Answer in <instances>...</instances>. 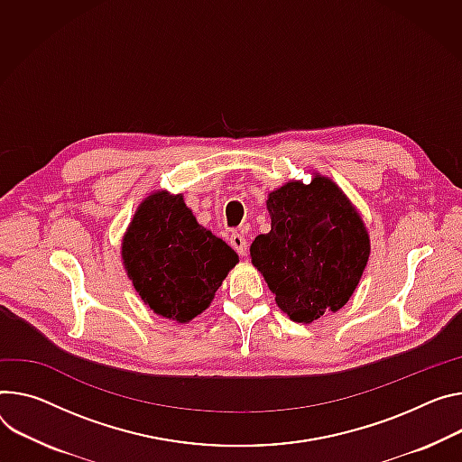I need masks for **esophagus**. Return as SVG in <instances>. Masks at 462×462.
Wrapping results in <instances>:
<instances>
[{
    "label": "esophagus",
    "instance_id": "esophagus-1",
    "mask_svg": "<svg viewBox=\"0 0 462 462\" xmlns=\"http://www.w3.org/2000/svg\"><path fill=\"white\" fill-rule=\"evenodd\" d=\"M230 245H232V248L236 250V253H237L241 258H245V256H246V253H248V245H246V239H245V236H243V234L234 232V234L230 236Z\"/></svg>",
    "mask_w": 462,
    "mask_h": 462
}]
</instances>
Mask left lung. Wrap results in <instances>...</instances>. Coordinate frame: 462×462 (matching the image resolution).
Instances as JSON below:
<instances>
[{"label":"left lung","mask_w":462,"mask_h":462,"mask_svg":"<svg viewBox=\"0 0 462 462\" xmlns=\"http://www.w3.org/2000/svg\"><path fill=\"white\" fill-rule=\"evenodd\" d=\"M271 232L250 256L292 320L310 324L341 310L366 267L368 234L348 199L331 180L289 182L267 200Z\"/></svg>","instance_id":"obj_1"}]
</instances>
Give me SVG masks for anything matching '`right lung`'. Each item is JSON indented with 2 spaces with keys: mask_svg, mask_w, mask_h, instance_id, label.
Instances as JSON below:
<instances>
[{
  "mask_svg": "<svg viewBox=\"0 0 462 462\" xmlns=\"http://www.w3.org/2000/svg\"><path fill=\"white\" fill-rule=\"evenodd\" d=\"M123 263L149 308L188 322L212 302L237 254L197 225L182 195H151L123 239Z\"/></svg>",
  "mask_w": 462,
  "mask_h": 462,
  "instance_id": "1",
  "label": "right lung"
}]
</instances>
